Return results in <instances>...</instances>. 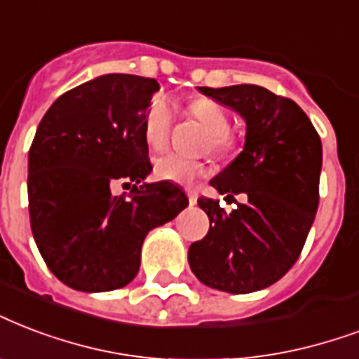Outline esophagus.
<instances>
[{
    "label": "esophagus",
    "instance_id": "obj_1",
    "mask_svg": "<svg viewBox=\"0 0 359 359\" xmlns=\"http://www.w3.org/2000/svg\"><path fill=\"white\" fill-rule=\"evenodd\" d=\"M186 194H188V199H190V205H196V203H198V191H196V190H190V188H188V190H186Z\"/></svg>",
    "mask_w": 359,
    "mask_h": 359
}]
</instances>
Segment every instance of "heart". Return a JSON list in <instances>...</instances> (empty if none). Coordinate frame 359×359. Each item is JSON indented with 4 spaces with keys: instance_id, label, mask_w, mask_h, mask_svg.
I'll use <instances>...</instances> for the list:
<instances>
[{
    "instance_id": "b5f03b06",
    "label": "heart",
    "mask_w": 359,
    "mask_h": 359,
    "mask_svg": "<svg viewBox=\"0 0 359 359\" xmlns=\"http://www.w3.org/2000/svg\"><path fill=\"white\" fill-rule=\"evenodd\" d=\"M190 113L209 131L210 150L215 154L222 158L235 154L237 141L228 131L229 114L218 101L199 97L190 103ZM169 128H171V103L165 97H154L147 107L143 118L144 143L152 150H160L168 143ZM154 173L161 180H169L177 184H190L207 173V165L203 161L182 158L179 154H165L154 161Z\"/></svg>"
}]
</instances>
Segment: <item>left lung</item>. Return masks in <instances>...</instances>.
Returning a JSON list of instances; mask_svg holds the SVG:
<instances>
[{"mask_svg": "<svg viewBox=\"0 0 359 359\" xmlns=\"http://www.w3.org/2000/svg\"><path fill=\"white\" fill-rule=\"evenodd\" d=\"M199 92L245 118V149L210 180L220 194H245L231 212L199 198L209 233L191 243L188 262L203 284L250 294L283 278L297 262L318 209L322 141L295 101L256 84Z\"/></svg>", "mask_w": 359, "mask_h": 359, "instance_id": "1", "label": "left lung"}]
</instances>
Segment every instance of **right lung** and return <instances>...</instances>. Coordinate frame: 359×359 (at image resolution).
Masks as SVG:
<instances>
[{
    "mask_svg": "<svg viewBox=\"0 0 359 359\" xmlns=\"http://www.w3.org/2000/svg\"><path fill=\"white\" fill-rule=\"evenodd\" d=\"M156 79L109 73L54 101L27 156V201L34 239L46 267L79 292L124 288L135 278L150 229L188 207L169 180L152 171L143 118ZM116 180L134 182L113 196Z\"/></svg>",
    "mask_w": 359,
    "mask_h": 359,
    "instance_id": "add662e5",
    "label": "right lung"
}]
</instances>
